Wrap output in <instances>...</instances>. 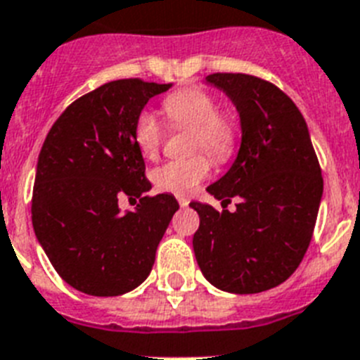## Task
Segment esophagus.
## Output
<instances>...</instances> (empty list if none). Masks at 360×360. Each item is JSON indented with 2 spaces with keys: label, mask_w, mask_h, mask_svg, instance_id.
Instances as JSON below:
<instances>
[{
  "label": "esophagus",
  "mask_w": 360,
  "mask_h": 360,
  "mask_svg": "<svg viewBox=\"0 0 360 360\" xmlns=\"http://www.w3.org/2000/svg\"><path fill=\"white\" fill-rule=\"evenodd\" d=\"M177 201H179V205H181V207H183V208L188 207V203H190V201H188V199H186V198H179V199H177Z\"/></svg>",
  "instance_id": "34e87169"
}]
</instances>
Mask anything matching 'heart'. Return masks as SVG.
Returning <instances> with one entry per match:
<instances>
[{
	"mask_svg": "<svg viewBox=\"0 0 360 360\" xmlns=\"http://www.w3.org/2000/svg\"><path fill=\"white\" fill-rule=\"evenodd\" d=\"M162 110L172 126L190 128V152L192 157L165 162L155 168L152 181L157 190L174 195H192L199 183L210 174V159L216 162L229 161L238 148L240 128L232 115L219 111L212 93L186 87L172 93L162 101ZM165 131L152 111H141L134 122V143L146 159H155L161 150ZM198 153L195 154V152Z\"/></svg>",
	"mask_w": 360,
	"mask_h": 360,
	"instance_id": "obj_1",
	"label": "heart"
}]
</instances>
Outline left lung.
I'll return each mask as SVG.
<instances>
[{
    "instance_id": "left-lung-1",
    "label": "left lung",
    "mask_w": 360,
    "mask_h": 360,
    "mask_svg": "<svg viewBox=\"0 0 360 360\" xmlns=\"http://www.w3.org/2000/svg\"><path fill=\"white\" fill-rule=\"evenodd\" d=\"M207 84L236 105L241 144L231 170L207 188L236 210L199 214L194 252L214 288L250 295L276 288L300 265L316 223L324 181L307 124L282 89L243 72H214Z\"/></svg>"
}]
</instances>
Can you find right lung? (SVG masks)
Segmentation results:
<instances>
[{
    "mask_svg": "<svg viewBox=\"0 0 360 360\" xmlns=\"http://www.w3.org/2000/svg\"><path fill=\"white\" fill-rule=\"evenodd\" d=\"M172 84L113 80L80 96L45 137L32 190V226L56 273L77 291L119 297L144 282L179 208L152 188L134 122ZM139 197L134 213L118 201Z\"/></svg>",
    "mask_w": 360,
    "mask_h": 360,
    "instance_id": "add662e5",
    "label": "right lung"
}]
</instances>
